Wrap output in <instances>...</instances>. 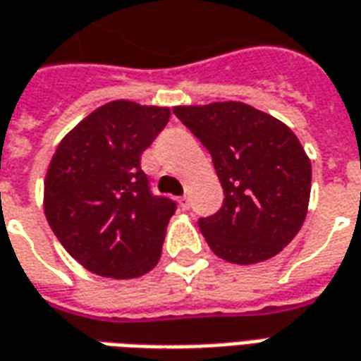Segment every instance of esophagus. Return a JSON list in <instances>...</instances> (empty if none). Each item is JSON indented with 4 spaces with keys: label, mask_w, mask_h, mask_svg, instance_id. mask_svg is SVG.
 <instances>
[{
    "label": "esophagus",
    "mask_w": 361,
    "mask_h": 361,
    "mask_svg": "<svg viewBox=\"0 0 361 361\" xmlns=\"http://www.w3.org/2000/svg\"><path fill=\"white\" fill-rule=\"evenodd\" d=\"M189 205H191V201H189L188 195H183V197H180V207L183 209V211H188Z\"/></svg>",
    "instance_id": "esophagus-1"
}]
</instances>
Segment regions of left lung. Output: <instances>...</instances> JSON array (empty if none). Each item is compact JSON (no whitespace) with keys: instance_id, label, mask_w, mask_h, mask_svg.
I'll list each match as a JSON object with an SVG mask.
<instances>
[{"instance_id":"8db88e82","label":"left lung","mask_w":361,"mask_h":361,"mask_svg":"<svg viewBox=\"0 0 361 361\" xmlns=\"http://www.w3.org/2000/svg\"><path fill=\"white\" fill-rule=\"evenodd\" d=\"M201 140L223 185V205L199 219L207 244L233 264L276 256L303 226L311 162L281 121L240 102L173 107Z\"/></svg>"}]
</instances>
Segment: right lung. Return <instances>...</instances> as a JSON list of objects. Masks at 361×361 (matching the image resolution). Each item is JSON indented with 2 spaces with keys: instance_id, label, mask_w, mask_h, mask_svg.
Segmentation results:
<instances>
[{
  "instance_id": "obj_1",
  "label": "right lung",
  "mask_w": 361,
  "mask_h": 361,
  "mask_svg": "<svg viewBox=\"0 0 361 361\" xmlns=\"http://www.w3.org/2000/svg\"><path fill=\"white\" fill-rule=\"evenodd\" d=\"M168 121V107L111 102L70 130L52 156L47 221L68 254L97 276H145L160 259L176 201L152 193L140 156Z\"/></svg>"
}]
</instances>
